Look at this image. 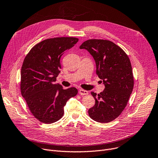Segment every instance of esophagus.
Instances as JSON below:
<instances>
[{
	"mask_svg": "<svg viewBox=\"0 0 158 158\" xmlns=\"http://www.w3.org/2000/svg\"><path fill=\"white\" fill-rule=\"evenodd\" d=\"M79 93L80 95H86L88 94V92L86 90H84V89H80L79 91Z\"/></svg>",
	"mask_w": 158,
	"mask_h": 158,
	"instance_id": "1",
	"label": "esophagus"
}]
</instances>
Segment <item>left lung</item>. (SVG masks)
I'll use <instances>...</instances> for the list:
<instances>
[{
    "label": "left lung",
    "mask_w": 158,
    "mask_h": 158,
    "mask_svg": "<svg viewBox=\"0 0 158 158\" xmlns=\"http://www.w3.org/2000/svg\"><path fill=\"white\" fill-rule=\"evenodd\" d=\"M79 48L87 50L93 56L96 73L105 86L99 94L91 93L95 104L88 110L89 117L100 123L111 122L125 108L133 89L129 58L120 47L106 40H88Z\"/></svg>",
    "instance_id": "obj_1"
}]
</instances>
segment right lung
Returning a JSON list of instances; mask_svg holds the SVG:
<instances>
[{"label": "right lung", "instance_id": "add662e5", "mask_svg": "<svg viewBox=\"0 0 158 158\" xmlns=\"http://www.w3.org/2000/svg\"><path fill=\"white\" fill-rule=\"evenodd\" d=\"M78 41L73 37L47 39L33 47L25 57L21 69V94L31 113L41 122L59 120L66 102L78 93L74 87L64 89L54 83L60 73L61 56Z\"/></svg>", "mask_w": 158, "mask_h": 158}]
</instances>
